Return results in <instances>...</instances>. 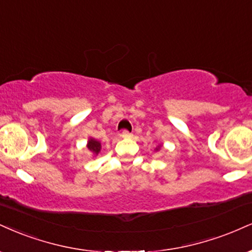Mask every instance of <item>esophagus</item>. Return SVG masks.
I'll use <instances>...</instances> for the list:
<instances>
[{
    "mask_svg": "<svg viewBox=\"0 0 252 252\" xmlns=\"http://www.w3.org/2000/svg\"><path fill=\"white\" fill-rule=\"evenodd\" d=\"M121 137H122V138H130V137H131V134H130L128 130H123V132L121 134Z\"/></svg>",
    "mask_w": 252,
    "mask_h": 252,
    "instance_id": "obj_1",
    "label": "esophagus"
}]
</instances>
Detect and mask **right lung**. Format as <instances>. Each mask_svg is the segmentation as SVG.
Masks as SVG:
<instances>
[{
	"label": "right lung",
	"instance_id": "1",
	"mask_svg": "<svg viewBox=\"0 0 252 252\" xmlns=\"http://www.w3.org/2000/svg\"><path fill=\"white\" fill-rule=\"evenodd\" d=\"M88 149H89L94 155H98V153L101 151V143L95 141V139H90L88 142Z\"/></svg>",
	"mask_w": 252,
	"mask_h": 252
}]
</instances>
